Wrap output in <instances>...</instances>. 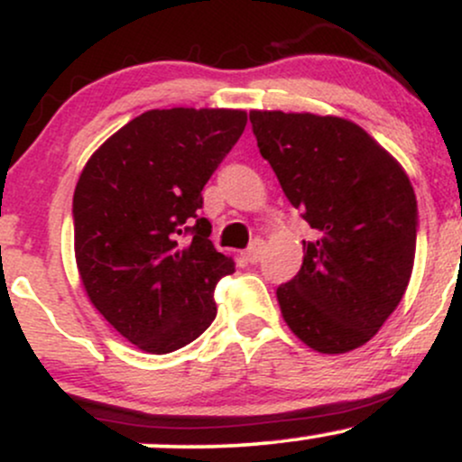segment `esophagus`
<instances>
[{
    "label": "esophagus",
    "instance_id": "obj_1",
    "mask_svg": "<svg viewBox=\"0 0 462 462\" xmlns=\"http://www.w3.org/2000/svg\"><path fill=\"white\" fill-rule=\"evenodd\" d=\"M264 252V243L263 241H254L252 245L245 249V261L247 263H258L263 258Z\"/></svg>",
    "mask_w": 462,
    "mask_h": 462
}]
</instances>
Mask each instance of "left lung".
<instances>
[{
    "label": "left lung",
    "mask_w": 462,
    "mask_h": 462,
    "mask_svg": "<svg viewBox=\"0 0 462 462\" xmlns=\"http://www.w3.org/2000/svg\"><path fill=\"white\" fill-rule=\"evenodd\" d=\"M258 150L280 187L317 230L304 261L278 286L282 319L321 354L369 341L411 282L417 199L404 167L354 121L252 110Z\"/></svg>",
    "instance_id": "obj_1"
}]
</instances>
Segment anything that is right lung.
Segmentation results:
<instances>
[{
	"label": "right lung",
	"mask_w": 462,
	"mask_h": 462,
	"mask_svg": "<svg viewBox=\"0 0 462 462\" xmlns=\"http://www.w3.org/2000/svg\"><path fill=\"white\" fill-rule=\"evenodd\" d=\"M247 124L245 110H147L106 139L73 193L79 282L132 346L169 354L217 315L213 291L235 272L198 217L201 189Z\"/></svg>",
	"instance_id": "add662e5"
}]
</instances>
